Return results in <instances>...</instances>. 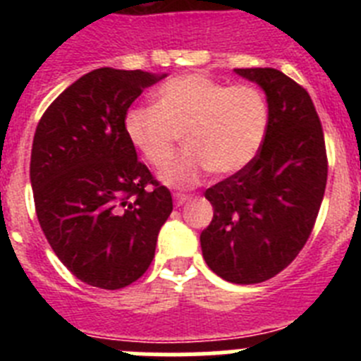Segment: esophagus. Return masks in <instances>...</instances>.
Returning a JSON list of instances; mask_svg holds the SVG:
<instances>
[{
    "label": "esophagus",
    "mask_w": 361,
    "mask_h": 361,
    "mask_svg": "<svg viewBox=\"0 0 361 361\" xmlns=\"http://www.w3.org/2000/svg\"><path fill=\"white\" fill-rule=\"evenodd\" d=\"M188 199H190V197H188V195H183V193H175V195H173V202H175V206H183V204L186 202Z\"/></svg>",
    "instance_id": "34e87169"
}]
</instances>
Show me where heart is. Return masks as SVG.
Returning a JSON list of instances; mask_svg holds the SVG:
<instances>
[{
    "instance_id": "obj_1",
    "label": "heart",
    "mask_w": 361,
    "mask_h": 361,
    "mask_svg": "<svg viewBox=\"0 0 361 361\" xmlns=\"http://www.w3.org/2000/svg\"><path fill=\"white\" fill-rule=\"evenodd\" d=\"M269 123L267 103L250 85L226 86L204 73H186L155 92V106H135L124 130L149 166L162 170L173 158L178 137L187 152L162 171L168 186L190 188L212 171L228 177L253 162Z\"/></svg>"
}]
</instances>
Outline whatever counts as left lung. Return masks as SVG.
I'll return each mask as SVG.
<instances>
[{
  "label": "left lung",
  "instance_id": "8db88e82",
  "mask_svg": "<svg viewBox=\"0 0 361 361\" xmlns=\"http://www.w3.org/2000/svg\"><path fill=\"white\" fill-rule=\"evenodd\" d=\"M266 94L269 123L247 168L206 190L213 220L200 233L209 269L258 283L286 269L307 242L324 200L327 155L311 97L275 68H235Z\"/></svg>",
  "mask_w": 361,
  "mask_h": 361
}]
</instances>
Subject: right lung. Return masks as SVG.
Returning <instances> with one entry per match:
<instances>
[{
    "instance_id": "add662e5",
    "label": "right lung",
    "mask_w": 361,
    "mask_h": 361,
    "mask_svg": "<svg viewBox=\"0 0 361 361\" xmlns=\"http://www.w3.org/2000/svg\"><path fill=\"white\" fill-rule=\"evenodd\" d=\"M166 73L97 68L47 108L32 142L30 183L50 247L81 282L121 289L145 275L171 193L130 142V104Z\"/></svg>"
}]
</instances>
